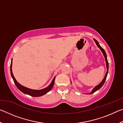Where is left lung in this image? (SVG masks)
Listing matches in <instances>:
<instances>
[{
    "instance_id": "left-lung-1",
    "label": "left lung",
    "mask_w": 123,
    "mask_h": 123,
    "mask_svg": "<svg viewBox=\"0 0 123 123\" xmlns=\"http://www.w3.org/2000/svg\"><path fill=\"white\" fill-rule=\"evenodd\" d=\"M94 39V42L96 43L97 45L98 46V47L100 49V50L101 51L102 53L103 54V55L104 57H105V61H106V68H107V72L106 73V74L105 75V76H104V79H103V80L101 81V82L100 83L99 85H98L97 86H95L94 88L92 89V91L90 93H86L87 94H93V93H94L95 92L97 91L98 90H99V89L101 88V87L103 86V85L104 84V83L105 82V80L107 78V74H108V72H109V63H108V61H107V55L106 54V52L105 51V50H104L103 48H102L100 45L99 43H98V42L96 39Z\"/></svg>"
}]
</instances>
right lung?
<instances>
[{
	"label": "right lung",
	"mask_w": 123,
	"mask_h": 123,
	"mask_svg": "<svg viewBox=\"0 0 123 123\" xmlns=\"http://www.w3.org/2000/svg\"><path fill=\"white\" fill-rule=\"evenodd\" d=\"M12 59H11V65H10V72H11V75L12 79H13V81L15 84L16 86L19 89V90L23 92L24 94H28L30 95V96L34 97H41L42 96V95H44L45 94H47L48 92L51 90L53 88V87L54 85V81H55V76L54 77V79L52 80L51 82L50 83L48 86L46 88L42 89H39V90H36V89H30L29 88H27L26 87H24L23 86H22V85H20L19 83H18L17 82V81L16 80L15 78H14L13 74V73H12Z\"/></svg>",
	"instance_id": "obj_1"
}]
</instances>
